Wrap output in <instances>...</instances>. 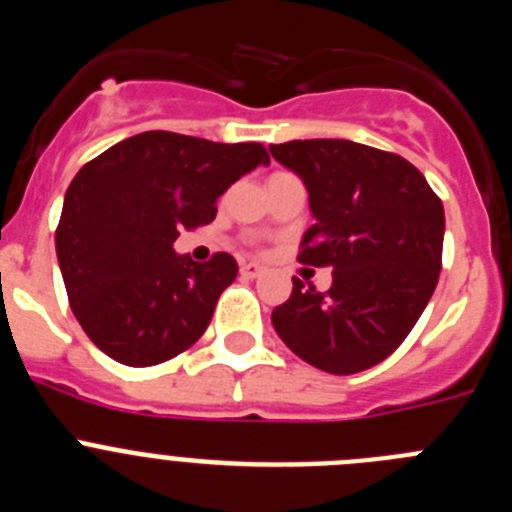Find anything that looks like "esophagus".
Returning a JSON list of instances; mask_svg holds the SVG:
<instances>
[{
  "mask_svg": "<svg viewBox=\"0 0 512 512\" xmlns=\"http://www.w3.org/2000/svg\"><path fill=\"white\" fill-rule=\"evenodd\" d=\"M264 274L259 264H241V277L243 279H259Z\"/></svg>",
  "mask_w": 512,
  "mask_h": 512,
  "instance_id": "obj_1",
  "label": "esophagus"
}]
</instances>
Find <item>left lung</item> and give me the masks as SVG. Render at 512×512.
Here are the masks:
<instances>
[{
	"instance_id": "1",
	"label": "left lung",
	"mask_w": 512,
	"mask_h": 512,
	"mask_svg": "<svg viewBox=\"0 0 512 512\" xmlns=\"http://www.w3.org/2000/svg\"><path fill=\"white\" fill-rule=\"evenodd\" d=\"M310 194L315 223L297 261L330 266L318 292L292 279L271 323L302 361L328 374L372 369L400 346L441 274L443 205L410 161L354 140H289L269 148Z\"/></svg>"
}]
</instances>
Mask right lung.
Instances as JSON below:
<instances>
[{
    "mask_svg": "<svg viewBox=\"0 0 512 512\" xmlns=\"http://www.w3.org/2000/svg\"><path fill=\"white\" fill-rule=\"evenodd\" d=\"M259 164H269L261 143L148 130L81 166L56 253L71 310L99 351L153 366L200 341L238 264L230 253L197 264L171 246L182 228L212 223L217 197Z\"/></svg>",
    "mask_w": 512,
    "mask_h": 512,
    "instance_id": "add662e5",
    "label": "right lung"
}]
</instances>
